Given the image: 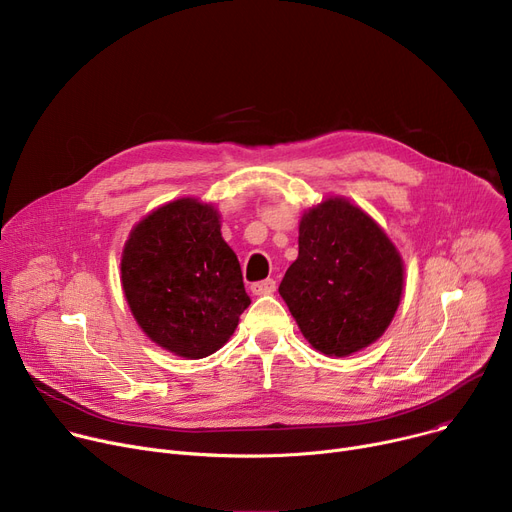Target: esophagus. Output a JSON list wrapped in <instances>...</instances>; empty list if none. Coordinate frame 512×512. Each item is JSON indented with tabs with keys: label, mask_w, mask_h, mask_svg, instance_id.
Segmentation results:
<instances>
[{
	"label": "esophagus",
	"mask_w": 512,
	"mask_h": 512,
	"mask_svg": "<svg viewBox=\"0 0 512 512\" xmlns=\"http://www.w3.org/2000/svg\"><path fill=\"white\" fill-rule=\"evenodd\" d=\"M252 293L254 295H270L275 289H277V283L273 279H264V281H258V283H252Z\"/></svg>",
	"instance_id": "obj_1"
}]
</instances>
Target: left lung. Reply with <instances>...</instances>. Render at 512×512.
<instances>
[{
	"label": "left lung",
	"mask_w": 512,
	"mask_h": 512,
	"mask_svg": "<svg viewBox=\"0 0 512 512\" xmlns=\"http://www.w3.org/2000/svg\"><path fill=\"white\" fill-rule=\"evenodd\" d=\"M279 293L308 343L345 357L382 337L403 293V260L362 208L328 198L299 221V254Z\"/></svg>",
	"instance_id": "8db88e82"
}]
</instances>
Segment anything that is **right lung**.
<instances>
[{
	"instance_id": "add662e5",
	"label": "right lung",
	"mask_w": 512,
	"mask_h": 512,
	"mask_svg": "<svg viewBox=\"0 0 512 512\" xmlns=\"http://www.w3.org/2000/svg\"><path fill=\"white\" fill-rule=\"evenodd\" d=\"M122 287L146 337L186 359L221 349L250 306L217 208L196 198L173 200L132 229Z\"/></svg>"
}]
</instances>
